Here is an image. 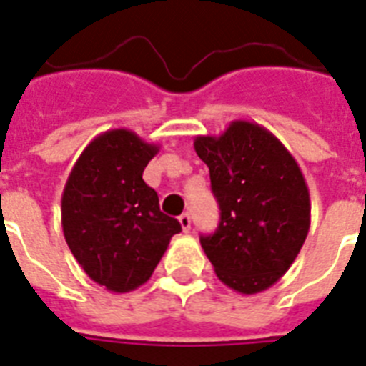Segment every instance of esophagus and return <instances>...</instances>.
<instances>
[{
	"mask_svg": "<svg viewBox=\"0 0 366 366\" xmlns=\"http://www.w3.org/2000/svg\"><path fill=\"white\" fill-rule=\"evenodd\" d=\"M179 223H181V229H183L185 233H189V231H191V215L181 214L179 215Z\"/></svg>",
	"mask_w": 366,
	"mask_h": 366,
	"instance_id": "esophagus-1",
	"label": "esophagus"
}]
</instances>
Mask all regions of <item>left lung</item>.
<instances>
[{
    "mask_svg": "<svg viewBox=\"0 0 366 366\" xmlns=\"http://www.w3.org/2000/svg\"><path fill=\"white\" fill-rule=\"evenodd\" d=\"M194 151L222 209L215 233L200 237L217 279L240 294L267 290L310 233V191L298 162L273 133L246 120L217 137L198 135Z\"/></svg>",
    "mask_w": 366,
    "mask_h": 366,
    "instance_id": "1",
    "label": "left lung"
}]
</instances>
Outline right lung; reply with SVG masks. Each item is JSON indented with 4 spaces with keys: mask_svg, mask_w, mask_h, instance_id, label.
Returning a JSON list of instances; mask_svg holds the SVG:
<instances>
[{
    "mask_svg": "<svg viewBox=\"0 0 366 366\" xmlns=\"http://www.w3.org/2000/svg\"><path fill=\"white\" fill-rule=\"evenodd\" d=\"M160 147L129 129H110L87 144L62 191V233L87 277L110 292L151 279L174 234L143 172Z\"/></svg>",
    "mask_w": 366,
    "mask_h": 366,
    "instance_id": "1",
    "label": "right lung"
}]
</instances>
